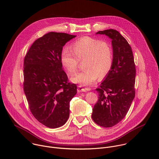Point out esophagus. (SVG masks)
Masks as SVG:
<instances>
[{
  "instance_id": "1",
  "label": "esophagus",
  "mask_w": 159,
  "mask_h": 159,
  "mask_svg": "<svg viewBox=\"0 0 159 159\" xmlns=\"http://www.w3.org/2000/svg\"><path fill=\"white\" fill-rule=\"evenodd\" d=\"M87 90H88V89L87 88H84L81 85H79L78 86V88H77V91L79 93L80 92H86Z\"/></svg>"
}]
</instances>
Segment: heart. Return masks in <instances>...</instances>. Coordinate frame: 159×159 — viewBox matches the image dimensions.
<instances>
[{
	"label": "heart",
	"mask_w": 159,
	"mask_h": 159,
	"mask_svg": "<svg viewBox=\"0 0 159 159\" xmlns=\"http://www.w3.org/2000/svg\"><path fill=\"white\" fill-rule=\"evenodd\" d=\"M71 50L64 48L60 55V61L65 70L72 75L82 62L84 69L71 77L72 82L82 85L93 84L97 78L102 79L110 72L112 65V52L109 44L99 39L84 37L71 45Z\"/></svg>",
	"instance_id": "obj_1"
}]
</instances>
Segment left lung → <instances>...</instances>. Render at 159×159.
Wrapping results in <instances>:
<instances>
[{
	"instance_id": "8db88e82",
	"label": "left lung",
	"mask_w": 159,
	"mask_h": 159,
	"mask_svg": "<svg viewBox=\"0 0 159 159\" xmlns=\"http://www.w3.org/2000/svg\"><path fill=\"white\" fill-rule=\"evenodd\" d=\"M96 34L111 39L113 61L110 72L96 89L99 99L92 118L98 125L109 128L125 117L134 98L135 65L131 47L118 31L110 29Z\"/></svg>"
}]
</instances>
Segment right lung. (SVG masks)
I'll use <instances>...</instances> for the list:
<instances>
[{
	"label": "right lung",
	"mask_w": 159,
	"mask_h": 159,
	"mask_svg": "<svg viewBox=\"0 0 159 159\" xmlns=\"http://www.w3.org/2000/svg\"><path fill=\"white\" fill-rule=\"evenodd\" d=\"M76 36L50 32L36 39L24 60V92L34 117L50 128L65 124L77 86L67 82L60 55Z\"/></svg>",
	"instance_id": "obj_1"
}]
</instances>
